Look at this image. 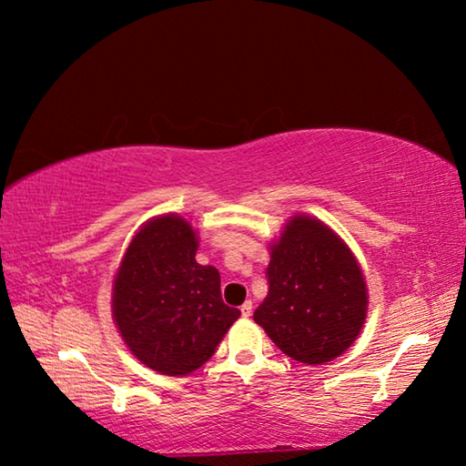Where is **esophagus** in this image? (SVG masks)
I'll list each match as a JSON object with an SVG mask.
<instances>
[{
  "label": "esophagus",
  "mask_w": 466,
  "mask_h": 466,
  "mask_svg": "<svg viewBox=\"0 0 466 466\" xmlns=\"http://www.w3.org/2000/svg\"><path fill=\"white\" fill-rule=\"evenodd\" d=\"M240 312H242L244 319L250 317V314H252V302H250V299H247V302L240 306Z\"/></svg>",
  "instance_id": "obj_1"
}]
</instances>
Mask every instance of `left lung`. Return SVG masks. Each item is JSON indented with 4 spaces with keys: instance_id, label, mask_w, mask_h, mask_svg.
Listing matches in <instances>:
<instances>
[{
    "instance_id": "left-lung-1",
    "label": "left lung",
    "mask_w": 466,
    "mask_h": 466,
    "mask_svg": "<svg viewBox=\"0 0 466 466\" xmlns=\"http://www.w3.org/2000/svg\"><path fill=\"white\" fill-rule=\"evenodd\" d=\"M269 294L255 322L288 358L325 364L350 350L368 317V286L356 255L320 219L291 216L269 244Z\"/></svg>"
}]
</instances>
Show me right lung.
Masks as SVG:
<instances>
[{
  "mask_svg": "<svg viewBox=\"0 0 466 466\" xmlns=\"http://www.w3.org/2000/svg\"><path fill=\"white\" fill-rule=\"evenodd\" d=\"M199 236L178 214L139 228L113 279V320L141 364L164 376H188L216 353L238 309L224 304L219 271L199 265Z\"/></svg>",
  "mask_w": 466,
  "mask_h": 466,
  "instance_id": "1",
  "label": "right lung"
}]
</instances>
